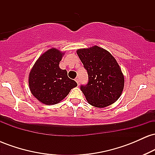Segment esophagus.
<instances>
[{
    "label": "esophagus",
    "mask_w": 155,
    "mask_h": 155,
    "mask_svg": "<svg viewBox=\"0 0 155 155\" xmlns=\"http://www.w3.org/2000/svg\"><path fill=\"white\" fill-rule=\"evenodd\" d=\"M75 81H76V83H77L78 86H79V79H77V78H76V79H75Z\"/></svg>",
    "instance_id": "34e87169"
}]
</instances>
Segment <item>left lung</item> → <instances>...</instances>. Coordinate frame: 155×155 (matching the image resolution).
<instances>
[{"label":"left lung","instance_id":"8db88e82","mask_svg":"<svg viewBox=\"0 0 155 155\" xmlns=\"http://www.w3.org/2000/svg\"><path fill=\"white\" fill-rule=\"evenodd\" d=\"M86 70L89 81L81 90L87 102L97 108L113 104L122 95L124 77L116 59L109 51L98 46L76 50Z\"/></svg>","mask_w":155,"mask_h":155}]
</instances>
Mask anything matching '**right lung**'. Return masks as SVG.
<instances>
[{
    "label": "right lung",
    "mask_w": 155,
    "mask_h": 155,
    "mask_svg": "<svg viewBox=\"0 0 155 155\" xmlns=\"http://www.w3.org/2000/svg\"><path fill=\"white\" fill-rule=\"evenodd\" d=\"M64 54V51L51 48L39 57L30 71V90L43 104H59L71 89L77 86L74 80L68 77L67 71L62 70L59 66Z\"/></svg>",
    "instance_id": "add662e5"
}]
</instances>
